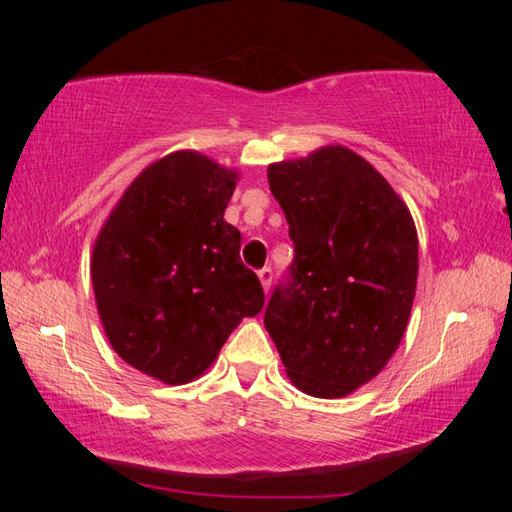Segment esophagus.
Here are the masks:
<instances>
[{
	"instance_id": "esophagus-1",
	"label": "esophagus",
	"mask_w": 512,
	"mask_h": 512,
	"mask_svg": "<svg viewBox=\"0 0 512 512\" xmlns=\"http://www.w3.org/2000/svg\"><path fill=\"white\" fill-rule=\"evenodd\" d=\"M257 275H259V282H262L264 291L271 289V282H273V271H271V266H264L262 271H257Z\"/></svg>"
}]
</instances>
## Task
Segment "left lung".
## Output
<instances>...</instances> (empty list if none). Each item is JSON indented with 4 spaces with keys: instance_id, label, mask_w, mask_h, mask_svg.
Returning a JSON list of instances; mask_svg holds the SVG:
<instances>
[{
    "instance_id": "8db88e82",
    "label": "left lung",
    "mask_w": 512,
    "mask_h": 512,
    "mask_svg": "<svg viewBox=\"0 0 512 512\" xmlns=\"http://www.w3.org/2000/svg\"><path fill=\"white\" fill-rule=\"evenodd\" d=\"M268 185L296 255L264 325L302 393L350 395L379 375L409 323L418 282L411 212L343 146L271 164Z\"/></svg>"
}]
</instances>
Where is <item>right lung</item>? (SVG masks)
Wrapping results in <instances>:
<instances>
[{
  "instance_id": "add662e5",
  "label": "right lung",
  "mask_w": 512,
  "mask_h": 512,
  "mask_svg": "<svg viewBox=\"0 0 512 512\" xmlns=\"http://www.w3.org/2000/svg\"><path fill=\"white\" fill-rule=\"evenodd\" d=\"M237 173L194 151L153 162L126 189L92 253L110 345L164 384L203 375L241 318L264 307L259 277L223 219Z\"/></svg>"
}]
</instances>
